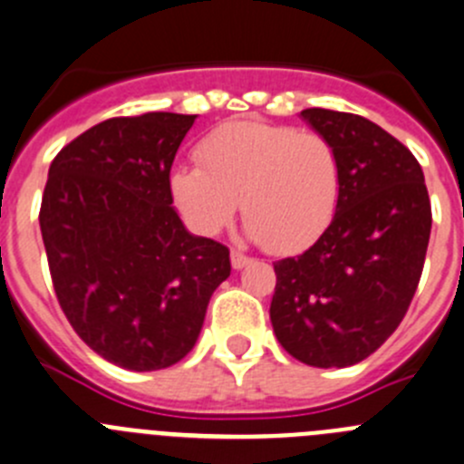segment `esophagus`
I'll list each match as a JSON object with an SVG mask.
<instances>
[{
  "label": "esophagus",
  "mask_w": 464,
  "mask_h": 464,
  "mask_svg": "<svg viewBox=\"0 0 464 464\" xmlns=\"http://www.w3.org/2000/svg\"><path fill=\"white\" fill-rule=\"evenodd\" d=\"M249 256H245L242 254V251H237V249H231V265H233V269H242L245 267V265H249Z\"/></svg>",
  "instance_id": "obj_1"
}]
</instances>
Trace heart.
<instances>
[{
	"label": "heart",
	"instance_id": "heart-1",
	"mask_svg": "<svg viewBox=\"0 0 464 464\" xmlns=\"http://www.w3.org/2000/svg\"><path fill=\"white\" fill-rule=\"evenodd\" d=\"M201 165L174 169L172 197L201 233H218L242 197L246 231L269 251L290 254L313 245L340 195V160L317 131L258 120L213 129L197 147Z\"/></svg>",
	"mask_w": 464,
	"mask_h": 464
}]
</instances>
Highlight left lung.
<instances>
[{"label":"left lung","mask_w":464,"mask_h":464,"mask_svg":"<svg viewBox=\"0 0 464 464\" xmlns=\"http://www.w3.org/2000/svg\"><path fill=\"white\" fill-rule=\"evenodd\" d=\"M301 115L335 147L340 195L319 240L274 263L269 319L292 358L349 367L406 317L429 249L430 199L412 151L379 124L328 108Z\"/></svg>","instance_id":"8db88e82"}]
</instances>
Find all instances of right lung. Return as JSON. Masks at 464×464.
I'll return each instance as SVG.
<instances>
[{
	"mask_svg": "<svg viewBox=\"0 0 464 464\" xmlns=\"http://www.w3.org/2000/svg\"><path fill=\"white\" fill-rule=\"evenodd\" d=\"M195 118H111L49 165L38 219L53 292L76 335L124 370L186 358L231 274L227 246L190 236L172 208L169 172Z\"/></svg>",
	"mask_w": 464,
	"mask_h": 464,
	"instance_id": "right-lung-1",
	"label": "right lung"
}]
</instances>
